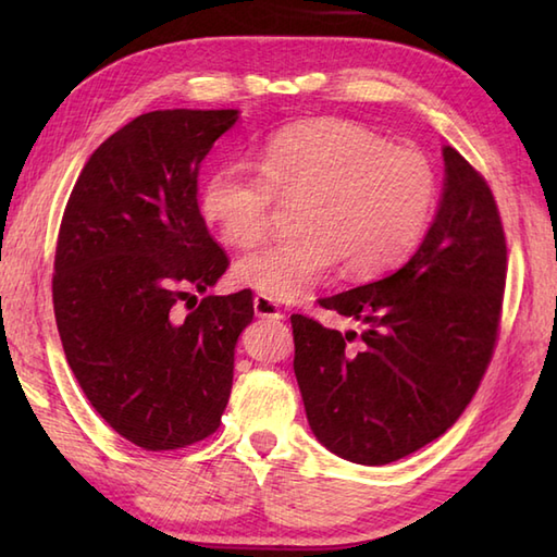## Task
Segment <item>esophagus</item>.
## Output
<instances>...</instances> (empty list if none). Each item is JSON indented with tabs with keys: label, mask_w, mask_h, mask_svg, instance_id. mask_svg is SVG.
Here are the masks:
<instances>
[{
	"label": "esophagus",
	"mask_w": 557,
	"mask_h": 557,
	"mask_svg": "<svg viewBox=\"0 0 557 557\" xmlns=\"http://www.w3.org/2000/svg\"><path fill=\"white\" fill-rule=\"evenodd\" d=\"M253 311L258 318H272V321H282L285 313L280 311V306L275 299L265 297V294H256L253 297Z\"/></svg>",
	"instance_id": "obj_1"
}]
</instances>
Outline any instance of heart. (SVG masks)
Listing matches in <instances>:
<instances>
[{
    "mask_svg": "<svg viewBox=\"0 0 557 557\" xmlns=\"http://www.w3.org/2000/svg\"><path fill=\"white\" fill-rule=\"evenodd\" d=\"M437 182L429 158L389 146L349 120H318L277 134L258 170L234 162L212 172L200 210L230 246H253L270 230L277 198H301L289 239L234 265L239 285L270 299L309 294L337 263L349 277H375L401 263L429 227Z\"/></svg>",
    "mask_w": 557,
    "mask_h": 557,
    "instance_id": "b5f03b06",
    "label": "heart"
}]
</instances>
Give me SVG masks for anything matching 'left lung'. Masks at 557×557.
<instances>
[{
  "label": "left lung",
  "mask_w": 557,
  "mask_h": 557,
  "mask_svg": "<svg viewBox=\"0 0 557 557\" xmlns=\"http://www.w3.org/2000/svg\"><path fill=\"white\" fill-rule=\"evenodd\" d=\"M435 220L405 265L318 304L357 333L292 315L306 419L330 453L366 467L397 461L453 425L498 337L507 246L486 180L453 146Z\"/></svg>",
  "instance_id": "1"
}]
</instances>
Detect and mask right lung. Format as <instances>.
Masks as SVG:
<instances>
[{
  "mask_svg": "<svg viewBox=\"0 0 557 557\" xmlns=\"http://www.w3.org/2000/svg\"><path fill=\"white\" fill-rule=\"evenodd\" d=\"M239 110H158L92 152L59 227L52 301L88 401L134 445L218 431L251 292L203 297L230 260L198 210V170Z\"/></svg>",
  "mask_w": 557,
  "mask_h": 557,
  "instance_id": "obj_1",
  "label": "right lung"
}]
</instances>
